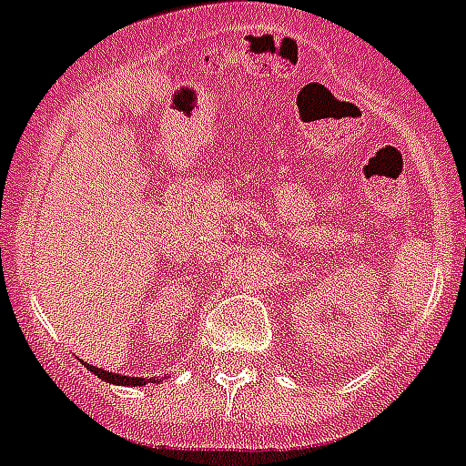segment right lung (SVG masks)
<instances>
[{"label": "right lung", "mask_w": 466, "mask_h": 466, "mask_svg": "<svg viewBox=\"0 0 466 466\" xmlns=\"http://www.w3.org/2000/svg\"><path fill=\"white\" fill-rule=\"evenodd\" d=\"M85 367H87V370L94 374V377H99L101 381H106V384H116V386H147V384H158V379H156V377H151V379H144V377H123V374L106 372V370H101V367H94V365H87V362H85Z\"/></svg>", "instance_id": "1"}]
</instances>
